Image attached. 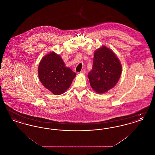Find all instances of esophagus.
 <instances>
[{
    "label": "esophagus",
    "instance_id": "obj_1",
    "mask_svg": "<svg viewBox=\"0 0 155 155\" xmlns=\"http://www.w3.org/2000/svg\"><path fill=\"white\" fill-rule=\"evenodd\" d=\"M85 73H86V71H85V69H83L82 70H81V72H80V73H82V74H85Z\"/></svg>",
    "mask_w": 155,
    "mask_h": 155
}]
</instances>
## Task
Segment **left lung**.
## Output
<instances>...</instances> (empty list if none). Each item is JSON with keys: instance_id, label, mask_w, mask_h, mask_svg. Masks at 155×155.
<instances>
[{"instance_id": "left-lung-1", "label": "left lung", "mask_w": 155, "mask_h": 155, "mask_svg": "<svg viewBox=\"0 0 155 155\" xmlns=\"http://www.w3.org/2000/svg\"><path fill=\"white\" fill-rule=\"evenodd\" d=\"M122 67L117 57L108 48L97 49L94 57L92 70L88 74L90 85L98 94H103L117 83Z\"/></svg>"}]
</instances>
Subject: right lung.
Masks as SVG:
<instances>
[{
	"label": "right lung",
	"mask_w": 155,
	"mask_h": 155,
	"mask_svg": "<svg viewBox=\"0 0 155 155\" xmlns=\"http://www.w3.org/2000/svg\"><path fill=\"white\" fill-rule=\"evenodd\" d=\"M76 74L65 66L59 54L50 52L41 60L38 77L45 87L54 95H61L71 85Z\"/></svg>",
	"instance_id": "obj_1"
}]
</instances>
